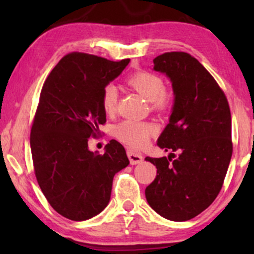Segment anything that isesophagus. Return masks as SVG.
I'll list each match as a JSON object with an SVG mask.
<instances>
[{
    "label": "esophagus",
    "instance_id": "obj_1",
    "mask_svg": "<svg viewBox=\"0 0 254 254\" xmlns=\"http://www.w3.org/2000/svg\"><path fill=\"white\" fill-rule=\"evenodd\" d=\"M127 156H128V158H129V162L131 165L138 164V163H141L142 159H143V156H142L141 154H138V152L133 151V150H128Z\"/></svg>",
    "mask_w": 254,
    "mask_h": 254
}]
</instances>
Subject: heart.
Instances as JSON below:
<instances>
[{
	"label": "heart",
	"mask_w": 254,
	"mask_h": 254,
	"mask_svg": "<svg viewBox=\"0 0 254 254\" xmlns=\"http://www.w3.org/2000/svg\"><path fill=\"white\" fill-rule=\"evenodd\" d=\"M131 88L150 100L151 109L158 112H165L171 109L173 97L165 89L161 76L151 71H136L128 78ZM118 106V89L114 84H107L102 91V107L107 114H113ZM157 133V127L152 123L136 120H124L114 128V135L123 143L131 148L140 149L148 143L149 138Z\"/></svg>",
	"instance_id": "1"
}]
</instances>
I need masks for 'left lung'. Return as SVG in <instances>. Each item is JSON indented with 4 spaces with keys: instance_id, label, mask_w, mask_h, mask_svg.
<instances>
[{
    "instance_id": "obj_1",
    "label": "left lung",
    "mask_w": 254,
    "mask_h": 254,
    "mask_svg": "<svg viewBox=\"0 0 254 254\" xmlns=\"http://www.w3.org/2000/svg\"><path fill=\"white\" fill-rule=\"evenodd\" d=\"M154 69L171 79L175 104L157 144L169 157L145 159L157 175L145 189L148 203L171 221H189L213 203L223 186L232 155L231 113L210 72L185 52L154 59Z\"/></svg>"
}]
</instances>
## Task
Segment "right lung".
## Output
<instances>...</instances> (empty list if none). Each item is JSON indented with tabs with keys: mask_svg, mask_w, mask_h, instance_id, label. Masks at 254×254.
<instances>
[{
	"mask_svg": "<svg viewBox=\"0 0 254 254\" xmlns=\"http://www.w3.org/2000/svg\"><path fill=\"white\" fill-rule=\"evenodd\" d=\"M129 59L110 61L72 52L47 76L31 128L34 175L52 208L71 221L98 215L109 203L113 177L129 164L116 140L105 154L88 149L89 137L106 123L104 86L118 77Z\"/></svg>",
	"mask_w": 254,
	"mask_h": 254,
	"instance_id": "1",
	"label": "right lung"
}]
</instances>
